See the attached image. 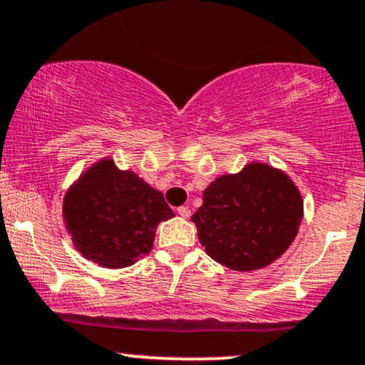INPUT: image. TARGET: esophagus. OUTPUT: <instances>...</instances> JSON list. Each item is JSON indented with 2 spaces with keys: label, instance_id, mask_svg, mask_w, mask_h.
<instances>
[{
  "label": "esophagus",
  "instance_id": "obj_1",
  "mask_svg": "<svg viewBox=\"0 0 365 365\" xmlns=\"http://www.w3.org/2000/svg\"><path fill=\"white\" fill-rule=\"evenodd\" d=\"M176 213L182 216V218H189L190 210H189V206H180V207H176Z\"/></svg>",
  "mask_w": 365,
  "mask_h": 365
}]
</instances>
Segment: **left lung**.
<instances>
[{"mask_svg":"<svg viewBox=\"0 0 365 365\" xmlns=\"http://www.w3.org/2000/svg\"><path fill=\"white\" fill-rule=\"evenodd\" d=\"M303 218L302 195L267 164L216 178L192 216L206 253L232 270L270 265L289 247Z\"/></svg>","mask_w":365,"mask_h":365,"instance_id":"8db88e82","label":"left lung"}]
</instances>
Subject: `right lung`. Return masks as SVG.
I'll list each match as a JSON object with an SVG mask.
<instances>
[{
    "label": "right lung",
    "instance_id": "add662e5",
    "mask_svg": "<svg viewBox=\"0 0 365 365\" xmlns=\"http://www.w3.org/2000/svg\"><path fill=\"white\" fill-rule=\"evenodd\" d=\"M63 215L79 253L102 267L121 268L149 253L159 222L173 211L137 175L100 161L67 192Z\"/></svg>",
    "mask_w": 365,
    "mask_h": 365
}]
</instances>
